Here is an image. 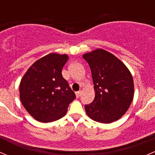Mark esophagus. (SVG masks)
Here are the masks:
<instances>
[{
    "label": "esophagus",
    "instance_id": "obj_1",
    "mask_svg": "<svg viewBox=\"0 0 155 155\" xmlns=\"http://www.w3.org/2000/svg\"><path fill=\"white\" fill-rule=\"evenodd\" d=\"M81 94H82V92H81V91H77V92H76V97L79 98V97H80Z\"/></svg>",
    "mask_w": 155,
    "mask_h": 155
}]
</instances>
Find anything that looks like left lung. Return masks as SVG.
I'll return each instance as SVG.
<instances>
[{
	"instance_id": "1",
	"label": "left lung",
	"mask_w": 155,
	"mask_h": 155,
	"mask_svg": "<svg viewBox=\"0 0 155 155\" xmlns=\"http://www.w3.org/2000/svg\"><path fill=\"white\" fill-rule=\"evenodd\" d=\"M91 68L94 85L93 102L85 106L90 118L112 123L121 118L134 99L132 75L123 62L102 48L83 54Z\"/></svg>"
}]
</instances>
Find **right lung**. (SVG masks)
Returning <instances> with one entry per match:
<instances>
[{
  "instance_id": "add662e5",
  "label": "right lung",
  "mask_w": 155,
  "mask_h": 155,
  "mask_svg": "<svg viewBox=\"0 0 155 155\" xmlns=\"http://www.w3.org/2000/svg\"><path fill=\"white\" fill-rule=\"evenodd\" d=\"M67 54L50 53L34 62L19 85L21 102L28 112L40 122H51L66 114L76 94L62 76Z\"/></svg>"
}]
</instances>
